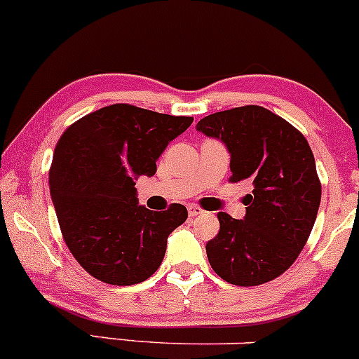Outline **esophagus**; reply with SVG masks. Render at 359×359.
Instances as JSON below:
<instances>
[{"label":"esophagus","instance_id":"obj_1","mask_svg":"<svg viewBox=\"0 0 359 359\" xmlns=\"http://www.w3.org/2000/svg\"><path fill=\"white\" fill-rule=\"evenodd\" d=\"M201 213H203V208L198 205H188V215L190 217H198Z\"/></svg>","mask_w":359,"mask_h":359}]
</instances>
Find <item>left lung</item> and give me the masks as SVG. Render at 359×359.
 Segmentation results:
<instances>
[{"label":"left lung","instance_id":"1","mask_svg":"<svg viewBox=\"0 0 359 359\" xmlns=\"http://www.w3.org/2000/svg\"><path fill=\"white\" fill-rule=\"evenodd\" d=\"M196 130L231 152V183H249L245 217L219 212L220 231L207 243L208 263L227 283H268L295 263L320 205V180L307 139L292 123L257 104L201 118Z\"/></svg>","mask_w":359,"mask_h":359}]
</instances>
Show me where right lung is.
Here are the masks:
<instances>
[{"instance_id":"obj_1","label":"right lung","mask_w":359,"mask_h":359,"mask_svg":"<svg viewBox=\"0 0 359 359\" xmlns=\"http://www.w3.org/2000/svg\"><path fill=\"white\" fill-rule=\"evenodd\" d=\"M127 103L100 108L64 130L49 169L64 243L79 264L108 285H135L163 263L168 236L187 220L184 205L154 212L139 205L134 180L152 176L169 140L191 126Z\"/></svg>"}]
</instances>
